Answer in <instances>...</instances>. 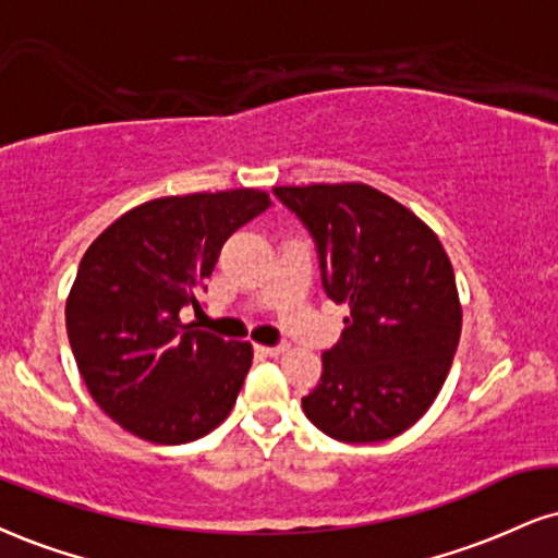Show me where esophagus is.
<instances>
[{
	"mask_svg": "<svg viewBox=\"0 0 558 558\" xmlns=\"http://www.w3.org/2000/svg\"><path fill=\"white\" fill-rule=\"evenodd\" d=\"M259 355H267V359H278V355H283L288 351V345H257L254 348Z\"/></svg>",
	"mask_w": 558,
	"mask_h": 558,
	"instance_id": "esophagus-1",
	"label": "esophagus"
}]
</instances>
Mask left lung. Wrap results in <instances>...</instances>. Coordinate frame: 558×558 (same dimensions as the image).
Returning <instances> with one entry per match:
<instances>
[{"label": "left lung", "instance_id": "8db88e82", "mask_svg": "<svg viewBox=\"0 0 558 558\" xmlns=\"http://www.w3.org/2000/svg\"><path fill=\"white\" fill-rule=\"evenodd\" d=\"M314 236L322 283L345 304L343 338L322 353L306 418L338 441L392 439L424 415L460 343L452 262L418 215L359 181L275 186Z\"/></svg>", "mask_w": 558, "mask_h": 558}]
</instances>
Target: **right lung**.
Here are the masks:
<instances>
[{"instance_id":"obj_1","label":"right lung","mask_w":558,"mask_h":558,"mask_svg":"<svg viewBox=\"0 0 558 558\" xmlns=\"http://www.w3.org/2000/svg\"><path fill=\"white\" fill-rule=\"evenodd\" d=\"M270 207L259 190L158 197L87 246L66 296V335L100 411L153 445H186L231 413L252 345L184 325L233 231Z\"/></svg>"}]
</instances>
